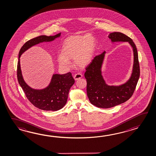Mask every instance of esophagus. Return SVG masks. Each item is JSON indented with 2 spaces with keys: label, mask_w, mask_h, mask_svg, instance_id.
<instances>
[{
  "label": "esophagus",
  "mask_w": 156,
  "mask_h": 156,
  "mask_svg": "<svg viewBox=\"0 0 156 156\" xmlns=\"http://www.w3.org/2000/svg\"><path fill=\"white\" fill-rule=\"evenodd\" d=\"M82 77V74L81 73H78L76 74L74 76V78L75 80H80V78H81Z\"/></svg>",
  "instance_id": "34e87169"
}]
</instances>
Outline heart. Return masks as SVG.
I'll return each mask as SVG.
<instances>
[{
    "label": "heart",
    "instance_id": "b5f03b06",
    "mask_svg": "<svg viewBox=\"0 0 156 156\" xmlns=\"http://www.w3.org/2000/svg\"><path fill=\"white\" fill-rule=\"evenodd\" d=\"M95 48V38L90 34L70 36L64 41L58 62L61 67L68 69L72 67L70 59H74L78 66L86 67L92 61Z\"/></svg>",
    "mask_w": 156,
    "mask_h": 156
}]
</instances>
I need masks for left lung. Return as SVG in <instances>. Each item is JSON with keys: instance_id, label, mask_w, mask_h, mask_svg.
I'll return each mask as SVG.
<instances>
[{"instance_id": "1", "label": "left lung", "mask_w": 156, "mask_h": 156, "mask_svg": "<svg viewBox=\"0 0 156 156\" xmlns=\"http://www.w3.org/2000/svg\"><path fill=\"white\" fill-rule=\"evenodd\" d=\"M112 43L128 42L133 51V65L129 79L118 86H110L106 83L102 76V67L105 51L95 56L86 68L84 76L87 80V93L93 105L101 108H109L121 105L128 101L133 94L140 74V65L137 48L133 41L120 32H113L108 35Z\"/></svg>"}]
</instances>
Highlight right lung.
I'll return each instance as SVG.
<instances>
[{"label":"right lung","mask_w":156,"mask_h":156,"mask_svg":"<svg viewBox=\"0 0 156 156\" xmlns=\"http://www.w3.org/2000/svg\"><path fill=\"white\" fill-rule=\"evenodd\" d=\"M61 33L54 36L41 35L27 41L23 45L19 53L17 66V78L20 87L26 94L27 98L36 107L44 111H56L63 107L66 104L69 91L75 82L72 73L53 74L49 84L44 88H32L26 83L23 77L20 68V58L28 49L43 42L53 41L61 37Z\"/></svg>","instance_id":"add662e5"}]
</instances>
